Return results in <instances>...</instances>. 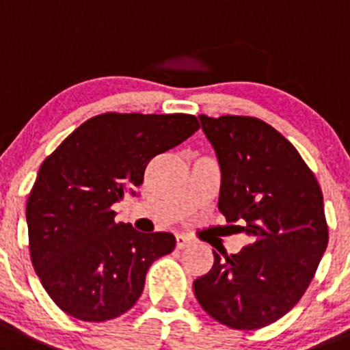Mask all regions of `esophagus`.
<instances>
[{"mask_svg": "<svg viewBox=\"0 0 350 350\" xmlns=\"http://www.w3.org/2000/svg\"><path fill=\"white\" fill-rule=\"evenodd\" d=\"M190 238L185 237V234H176V247H178V249H186V247H190Z\"/></svg>", "mask_w": 350, "mask_h": 350, "instance_id": "obj_1", "label": "esophagus"}]
</instances>
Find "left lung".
<instances>
[{
    "label": "left lung",
    "instance_id": "1",
    "mask_svg": "<svg viewBox=\"0 0 350 350\" xmlns=\"http://www.w3.org/2000/svg\"><path fill=\"white\" fill-rule=\"evenodd\" d=\"M221 167L219 211L250 243L214 252L193 282L208 316L257 329L285 316L308 290L328 245L323 193L295 146L256 117H198Z\"/></svg>",
    "mask_w": 350,
    "mask_h": 350
}]
</instances>
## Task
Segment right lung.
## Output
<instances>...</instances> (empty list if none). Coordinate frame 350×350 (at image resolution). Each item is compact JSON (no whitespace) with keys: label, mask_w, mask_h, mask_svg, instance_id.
<instances>
[{"label":"right lung","mask_w":350,"mask_h":350,"mask_svg":"<svg viewBox=\"0 0 350 350\" xmlns=\"http://www.w3.org/2000/svg\"><path fill=\"white\" fill-rule=\"evenodd\" d=\"M198 127L188 113H101L44 159L27 198L29 250L62 311L107 321L135 306L148 267L174 250L176 238L116 223L112 205L127 191L135 195L153 157Z\"/></svg>","instance_id":"1"}]
</instances>
